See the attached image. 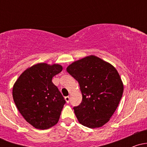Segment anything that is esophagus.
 Segmentation results:
<instances>
[{"label":"esophagus","instance_id":"34e87169","mask_svg":"<svg viewBox=\"0 0 147 147\" xmlns=\"http://www.w3.org/2000/svg\"><path fill=\"white\" fill-rule=\"evenodd\" d=\"M65 99L67 103H69V102H70V97H69V96H67V97H65Z\"/></svg>","mask_w":147,"mask_h":147}]
</instances>
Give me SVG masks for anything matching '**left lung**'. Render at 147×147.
Here are the masks:
<instances>
[{"instance_id":"1","label":"left lung","mask_w":147,"mask_h":147,"mask_svg":"<svg viewBox=\"0 0 147 147\" xmlns=\"http://www.w3.org/2000/svg\"><path fill=\"white\" fill-rule=\"evenodd\" d=\"M67 71L79 82L82 102L74 107L79 122L95 129L104 126L117 109L124 84L115 68L95 55L75 61Z\"/></svg>"}]
</instances>
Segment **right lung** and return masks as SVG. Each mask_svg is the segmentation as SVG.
<instances>
[{"mask_svg": "<svg viewBox=\"0 0 147 147\" xmlns=\"http://www.w3.org/2000/svg\"><path fill=\"white\" fill-rule=\"evenodd\" d=\"M62 70L57 63H36L27 68L13 86L16 108L36 129H50L59 122L65 101L52 79Z\"/></svg>", "mask_w": 147, "mask_h": 147, "instance_id": "1", "label": "right lung"}]
</instances>
